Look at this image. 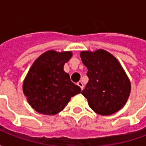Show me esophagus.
Wrapping results in <instances>:
<instances>
[{
	"label": "esophagus",
	"mask_w": 146,
	"mask_h": 146,
	"mask_svg": "<svg viewBox=\"0 0 146 146\" xmlns=\"http://www.w3.org/2000/svg\"><path fill=\"white\" fill-rule=\"evenodd\" d=\"M77 85L79 86L80 88H81V90H83L84 88V84H83V83L81 81H79V82H77Z\"/></svg>",
	"instance_id": "34e87169"
}]
</instances>
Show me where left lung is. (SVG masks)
<instances>
[{
    "label": "left lung",
    "instance_id": "left-lung-1",
    "mask_svg": "<svg viewBox=\"0 0 146 146\" xmlns=\"http://www.w3.org/2000/svg\"><path fill=\"white\" fill-rule=\"evenodd\" d=\"M88 68V83L81 92L89 106L102 116L111 115L122 109L128 99L131 82L118 60L110 52L97 51L80 52Z\"/></svg>",
    "mask_w": 146,
    "mask_h": 146
}]
</instances>
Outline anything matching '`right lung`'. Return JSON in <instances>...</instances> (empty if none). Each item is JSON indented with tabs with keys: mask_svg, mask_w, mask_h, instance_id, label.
<instances>
[{
	"mask_svg": "<svg viewBox=\"0 0 146 146\" xmlns=\"http://www.w3.org/2000/svg\"><path fill=\"white\" fill-rule=\"evenodd\" d=\"M71 51L50 50L33 62L24 80L23 90L31 107L45 115H54L66 107L71 97L81 89L63 70L72 57Z\"/></svg>",
	"mask_w": 146,
	"mask_h": 146,
	"instance_id": "1",
	"label": "right lung"
}]
</instances>
